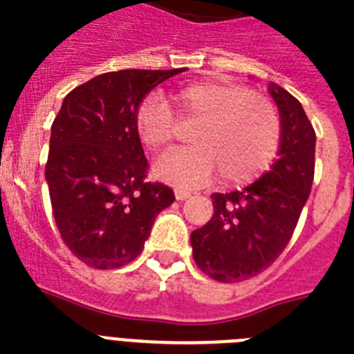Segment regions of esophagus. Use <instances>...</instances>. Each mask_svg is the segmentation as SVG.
Listing matches in <instances>:
<instances>
[{
    "label": "esophagus",
    "instance_id": "1",
    "mask_svg": "<svg viewBox=\"0 0 354 354\" xmlns=\"http://www.w3.org/2000/svg\"><path fill=\"white\" fill-rule=\"evenodd\" d=\"M174 196H176V200H187L191 198V191H187V189H176Z\"/></svg>",
    "mask_w": 354,
    "mask_h": 354
}]
</instances>
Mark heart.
I'll return each mask as SVG.
<instances>
[{"label": "heart", "instance_id": "heart-1", "mask_svg": "<svg viewBox=\"0 0 354 354\" xmlns=\"http://www.w3.org/2000/svg\"><path fill=\"white\" fill-rule=\"evenodd\" d=\"M182 119H198L189 141L156 163V174L176 185L209 182L218 169L230 183L242 185L261 176L277 154L281 122L264 97L226 80H202L171 93ZM139 139L152 152L167 150L176 138V119L158 93L145 97L136 110Z\"/></svg>", "mask_w": 354, "mask_h": 354}]
</instances>
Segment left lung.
<instances>
[{
  "instance_id": "8db88e82",
  "label": "left lung",
  "mask_w": 354,
  "mask_h": 354,
  "mask_svg": "<svg viewBox=\"0 0 354 354\" xmlns=\"http://www.w3.org/2000/svg\"><path fill=\"white\" fill-rule=\"evenodd\" d=\"M268 93L279 110L277 160L246 189L211 194L215 213L191 233L198 268L221 283L250 279L279 257L313 187V124L301 102L281 86L270 82Z\"/></svg>"
}]
</instances>
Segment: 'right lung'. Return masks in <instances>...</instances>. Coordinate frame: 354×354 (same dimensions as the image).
Wrapping results in <instances>:
<instances>
[{
	"label": "right lung",
	"mask_w": 354,
	"mask_h": 354,
	"mask_svg": "<svg viewBox=\"0 0 354 354\" xmlns=\"http://www.w3.org/2000/svg\"><path fill=\"white\" fill-rule=\"evenodd\" d=\"M183 69L102 73L66 95L53 121L46 182L66 246L91 268L138 257L160 211L174 202L163 183L145 182L149 161L136 110Z\"/></svg>",
	"instance_id": "1"
}]
</instances>
